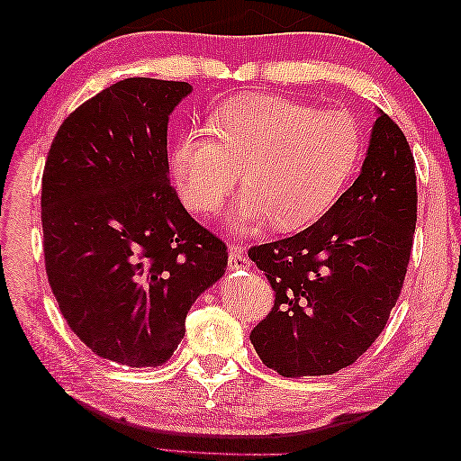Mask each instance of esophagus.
<instances>
[{
  "label": "esophagus",
  "instance_id": "obj_1",
  "mask_svg": "<svg viewBox=\"0 0 461 461\" xmlns=\"http://www.w3.org/2000/svg\"><path fill=\"white\" fill-rule=\"evenodd\" d=\"M229 266H230V269H245V267L251 266V261H249L245 249L240 245L230 243V247H229Z\"/></svg>",
  "mask_w": 461,
  "mask_h": 461
}]
</instances>
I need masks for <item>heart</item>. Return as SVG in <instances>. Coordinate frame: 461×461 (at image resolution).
Segmentation results:
<instances>
[{
    "mask_svg": "<svg viewBox=\"0 0 461 461\" xmlns=\"http://www.w3.org/2000/svg\"><path fill=\"white\" fill-rule=\"evenodd\" d=\"M208 130L185 131L173 142V184L187 208L212 216L222 210L243 169L247 190L232 224L245 235L267 222L290 232L321 221L364 157V134L351 114L285 95L232 97L210 114Z\"/></svg>",
    "mask_w": 461,
    "mask_h": 461,
    "instance_id": "heart-1",
    "label": "heart"
}]
</instances>
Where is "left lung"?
Here are the masks:
<instances>
[{
	"label": "left lung",
	"instance_id": "obj_1",
	"mask_svg": "<svg viewBox=\"0 0 461 461\" xmlns=\"http://www.w3.org/2000/svg\"><path fill=\"white\" fill-rule=\"evenodd\" d=\"M417 198L409 140L380 112L359 177L333 210L298 235L249 249L276 294L251 330L263 364L302 378L335 374L364 356L402 292Z\"/></svg>",
	"mask_w": 461,
	"mask_h": 461
}]
</instances>
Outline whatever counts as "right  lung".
<instances>
[{"mask_svg": "<svg viewBox=\"0 0 461 461\" xmlns=\"http://www.w3.org/2000/svg\"><path fill=\"white\" fill-rule=\"evenodd\" d=\"M185 81L131 77L65 118L42 171V247L67 324L95 356L157 367L195 298L221 280L222 239L169 184L167 122Z\"/></svg>", "mask_w": 461, "mask_h": 461, "instance_id": "1", "label": "right lung"}]
</instances>
